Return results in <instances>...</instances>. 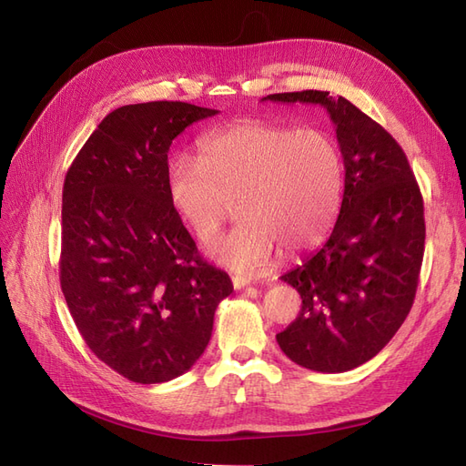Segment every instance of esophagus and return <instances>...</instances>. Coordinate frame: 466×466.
<instances>
[{"instance_id":"obj_1","label":"esophagus","mask_w":466,"mask_h":466,"mask_svg":"<svg viewBox=\"0 0 466 466\" xmlns=\"http://www.w3.org/2000/svg\"><path fill=\"white\" fill-rule=\"evenodd\" d=\"M231 281H233V288H235V289H243V288L250 286V279H247V278H243V276H233Z\"/></svg>"}]
</instances>
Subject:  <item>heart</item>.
<instances>
[{
    "label": "heart",
    "mask_w": 466,
    "mask_h": 466,
    "mask_svg": "<svg viewBox=\"0 0 466 466\" xmlns=\"http://www.w3.org/2000/svg\"><path fill=\"white\" fill-rule=\"evenodd\" d=\"M342 157L320 130L245 122L209 132L200 155L177 153L167 167L168 200L202 243L231 214L235 228L208 247L218 264L258 274L274 260L319 245L342 200Z\"/></svg>",
    "instance_id": "heart-1"
}]
</instances>
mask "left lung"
Instances as JSON below:
<instances>
[{
  "label": "left lung",
  "mask_w": 466,
  "mask_h": 466,
  "mask_svg": "<svg viewBox=\"0 0 466 466\" xmlns=\"http://www.w3.org/2000/svg\"><path fill=\"white\" fill-rule=\"evenodd\" d=\"M264 98L327 108L344 159L330 237L281 276L299 291L301 311L276 340L301 368L350 371L375 358L410 313L424 258V200L397 139L348 98L313 89Z\"/></svg>",
  "instance_id": "obj_1"
}]
</instances>
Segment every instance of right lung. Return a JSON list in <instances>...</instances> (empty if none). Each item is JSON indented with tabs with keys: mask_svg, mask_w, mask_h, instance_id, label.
Wrapping results in <instances>:
<instances>
[{
	"mask_svg": "<svg viewBox=\"0 0 466 466\" xmlns=\"http://www.w3.org/2000/svg\"><path fill=\"white\" fill-rule=\"evenodd\" d=\"M218 115L180 101L112 110L67 168L60 286L93 354L134 383H165L211 338L229 276L208 264L167 192L168 147Z\"/></svg>",
	"mask_w": 466,
	"mask_h": 466,
	"instance_id": "obj_1",
	"label": "right lung"
}]
</instances>
